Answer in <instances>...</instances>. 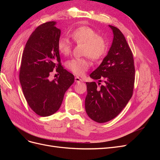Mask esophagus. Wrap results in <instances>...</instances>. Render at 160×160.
I'll list each match as a JSON object with an SVG mask.
<instances>
[{
	"mask_svg": "<svg viewBox=\"0 0 160 160\" xmlns=\"http://www.w3.org/2000/svg\"><path fill=\"white\" fill-rule=\"evenodd\" d=\"M75 81L76 82V83H80V82L82 81V80L79 78V77H75Z\"/></svg>",
	"mask_w": 160,
	"mask_h": 160,
	"instance_id": "1",
	"label": "esophagus"
}]
</instances>
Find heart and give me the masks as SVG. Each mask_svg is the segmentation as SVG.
Segmentation results:
<instances>
[{
  "mask_svg": "<svg viewBox=\"0 0 160 160\" xmlns=\"http://www.w3.org/2000/svg\"><path fill=\"white\" fill-rule=\"evenodd\" d=\"M71 37L77 44H85L83 54L87 57L71 59L67 62V67L74 74L81 76L91 65L89 57L94 61L105 57L108 49V41L94 28L88 26L76 28L71 32ZM57 49L62 55L67 56L71 52L72 44L68 38L61 37L58 40Z\"/></svg>",
  "mask_w": 160,
  "mask_h": 160,
  "instance_id": "b5f03b06",
  "label": "heart"
}]
</instances>
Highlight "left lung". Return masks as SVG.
I'll return each mask as SVG.
<instances>
[{
	"label": "left lung",
	"mask_w": 160,
	"mask_h": 160,
	"mask_svg": "<svg viewBox=\"0 0 160 160\" xmlns=\"http://www.w3.org/2000/svg\"><path fill=\"white\" fill-rule=\"evenodd\" d=\"M109 26L113 32L112 45L101 65L90 74L92 79L99 81L98 85L95 82L86 83V112L98 123L117 117L132 97L134 88L132 51L119 28Z\"/></svg>",
	"instance_id": "1"
}]
</instances>
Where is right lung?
<instances>
[{
    "mask_svg": "<svg viewBox=\"0 0 160 160\" xmlns=\"http://www.w3.org/2000/svg\"><path fill=\"white\" fill-rule=\"evenodd\" d=\"M54 21L38 26L28 38L22 52L19 80L24 96L31 109L46 117L60 108L66 91L73 83L74 75L61 65L57 42L61 30ZM54 68L60 76L52 81Z\"/></svg>",
    "mask_w": 160,
    "mask_h": 160,
    "instance_id": "obj_1",
    "label": "right lung"
}]
</instances>
